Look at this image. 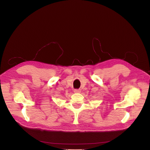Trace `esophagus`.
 Here are the masks:
<instances>
[{"mask_svg":"<svg viewBox=\"0 0 150 150\" xmlns=\"http://www.w3.org/2000/svg\"><path fill=\"white\" fill-rule=\"evenodd\" d=\"M74 92L75 93H80L81 92V90H80V89H75V90H74Z\"/></svg>","mask_w":150,"mask_h":150,"instance_id":"34e87169","label":"esophagus"}]
</instances>
